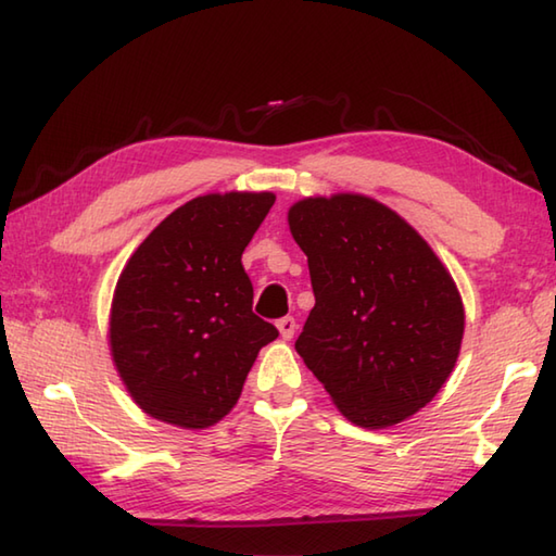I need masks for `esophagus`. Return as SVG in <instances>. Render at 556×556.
<instances>
[{
  "instance_id": "1",
  "label": "esophagus",
  "mask_w": 556,
  "mask_h": 556,
  "mask_svg": "<svg viewBox=\"0 0 556 556\" xmlns=\"http://www.w3.org/2000/svg\"><path fill=\"white\" fill-rule=\"evenodd\" d=\"M296 320H293V317H281V320H277V329H279V334H281V339H291L293 337V332H296Z\"/></svg>"
}]
</instances>
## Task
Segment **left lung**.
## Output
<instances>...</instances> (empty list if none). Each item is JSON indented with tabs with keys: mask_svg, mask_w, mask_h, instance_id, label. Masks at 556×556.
I'll return each instance as SVG.
<instances>
[{
	"mask_svg": "<svg viewBox=\"0 0 556 556\" xmlns=\"http://www.w3.org/2000/svg\"><path fill=\"white\" fill-rule=\"evenodd\" d=\"M289 229L315 293L296 351L334 406L380 430L430 404L454 370L466 315L428 241L361 193L303 198Z\"/></svg>",
	"mask_w": 556,
	"mask_h": 556,
	"instance_id": "8db88e82",
	"label": "left lung"
}]
</instances>
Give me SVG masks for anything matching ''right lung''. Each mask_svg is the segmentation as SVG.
<instances>
[{
    "mask_svg": "<svg viewBox=\"0 0 556 556\" xmlns=\"http://www.w3.org/2000/svg\"><path fill=\"white\" fill-rule=\"evenodd\" d=\"M275 193H207L160 222L128 257L110 311V351L148 416L203 430L236 406L257 353L279 337L253 313L245 245Z\"/></svg>",
    "mask_w": 556,
    "mask_h": 556,
    "instance_id": "obj_1",
    "label": "right lung"
}]
</instances>
